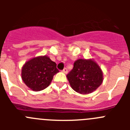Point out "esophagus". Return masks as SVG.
I'll list each match as a JSON object with an SVG mask.
<instances>
[{
    "mask_svg": "<svg viewBox=\"0 0 130 130\" xmlns=\"http://www.w3.org/2000/svg\"><path fill=\"white\" fill-rule=\"evenodd\" d=\"M62 72H64V73H68V69L66 68H64V70H62Z\"/></svg>",
    "mask_w": 130,
    "mask_h": 130,
    "instance_id": "34e87169",
    "label": "esophagus"
}]
</instances>
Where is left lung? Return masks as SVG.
<instances>
[{"instance_id": "8db88e82", "label": "left lung", "mask_w": 130, "mask_h": 130, "mask_svg": "<svg viewBox=\"0 0 130 130\" xmlns=\"http://www.w3.org/2000/svg\"><path fill=\"white\" fill-rule=\"evenodd\" d=\"M71 87L77 92L87 94L96 90L103 81L100 66L92 60L78 59L67 74Z\"/></svg>"}]
</instances>
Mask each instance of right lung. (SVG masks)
Returning <instances> with one entry per match:
<instances>
[{
  "mask_svg": "<svg viewBox=\"0 0 130 130\" xmlns=\"http://www.w3.org/2000/svg\"><path fill=\"white\" fill-rule=\"evenodd\" d=\"M58 72L57 64L43 56L26 62L22 68L21 77L27 87L34 91H40L50 85L53 76Z\"/></svg>",
  "mask_w": 130,
  "mask_h": 130,
  "instance_id": "right-lung-1",
  "label": "right lung"
}]
</instances>
